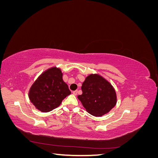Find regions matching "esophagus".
I'll return each mask as SVG.
<instances>
[{"instance_id": "obj_1", "label": "esophagus", "mask_w": 158, "mask_h": 158, "mask_svg": "<svg viewBox=\"0 0 158 158\" xmlns=\"http://www.w3.org/2000/svg\"><path fill=\"white\" fill-rule=\"evenodd\" d=\"M73 94L74 95H77V94H78V91H77V90H76V91H74V92H73Z\"/></svg>"}]
</instances>
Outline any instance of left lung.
<instances>
[{"label":"left lung","mask_w":158,"mask_h":158,"mask_svg":"<svg viewBox=\"0 0 158 158\" xmlns=\"http://www.w3.org/2000/svg\"><path fill=\"white\" fill-rule=\"evenodd\" d=\"M82 94L78 96L85 110L95 117H101L115 106V90L107 80L99 74H90L82 85Z\"/></svg>","instance_id":"obj_1"}]
</instances>
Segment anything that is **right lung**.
Listing matches in <instances>:
<instances>
[{
	"label": "right lung",
	"instance_id": "1",
	"mask_svg": "<svg viewBox=\"0 0 158 158\" xmlns=\"http://www.w3.org/2000/svg\"><path fill=\"white\" fill-rule=\"evenodd\" d=\"M71 92L63 80L61 70L52 67L44 72L32 84L29 98L36 109L49 112L59 107Z\"/></svg>",
	"mask_w": 158,
	"mask_h": 158
}]
</instances>
